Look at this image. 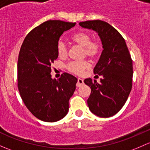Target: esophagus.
<instances>
[{
    "label": "esophagus",
    "instance_id": "34e87169",
    "mask_svg": "<svg viewBox=\"0 0 150 150\" xmlns=\"http://www.w3.org/2000/svg\"><path fill=\"white\" fill-rule=\"evenodd\" d=\"M84 84V80L81 79H78V81L76 83V86L77 87H80L81 86H82Z\"/></svg>",
    "mask_w": 150,
    "mask_h": 150
}]
</instances>
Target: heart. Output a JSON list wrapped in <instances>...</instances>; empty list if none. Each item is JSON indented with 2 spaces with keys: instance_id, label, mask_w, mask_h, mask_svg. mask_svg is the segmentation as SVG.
<instances>
[{
  "instance_id": "b5f03b06",
  "label": "heart",
  "mask_w": 150,
  "mask_h": 150,
  "mask_svg": "<svg viewBox=\"0 0 150 150\" xmlns=\"http://www.w3.org/2000/svg\"><path fill=\"white\" fill-rule=\"evenodd\" d=\"M92 35L84 31L75 33L71 37V40L76 45L83 48L84 55L94 58L99 55L101 50V44L99 41H92ZM57 52L61 58H65L67 55L68 48L66 43L63 40H59L57 44ZM89 66L86 61H71L66 66L68 70L72 73L80 74Z\"/></svg>"
}]
</instances>
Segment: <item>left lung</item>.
Wrapping results in <instances>:
<instances>
[{"instance_id":"obj_1","label":"left lung","mask_w":150,"mask_h":150,"mask_svg":"<svg viewBox=\"0 0 150 150\" xmlns=\"http://www.w3.org/2000/svg\"><path fill=\"white\" fill-rule=\"evenodd\" d=\"M83 28L98 34L103 50L94 73L102 76L100 82L84 79L91 88L87 104L91 112L101 118L116 114L127 100L132 87L133 64L125 40L110 24L101 20L79 22Z\"/></svg>"}]
</instances>
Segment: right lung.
Instances as JSON below:
<instances>
[{"instance_id": "add662e5", "label": "right lung", "mask_w": 150, "mask_h": 150, "mask_svg": "<svg viewBox=\"0 0 150 150\" xmlns=\"http://www.w3.org/2000/svg\"><path fill=\"white\" fill-rule=\"evenodd\" d=\"M76 23L49 20L32 29L21 45L17 64L18 88L26 107L38 119L55 122L69 111L77 79L64 73L52 79L51 64L58 58L57 44Z\"/></svg>"}]
</instances>
